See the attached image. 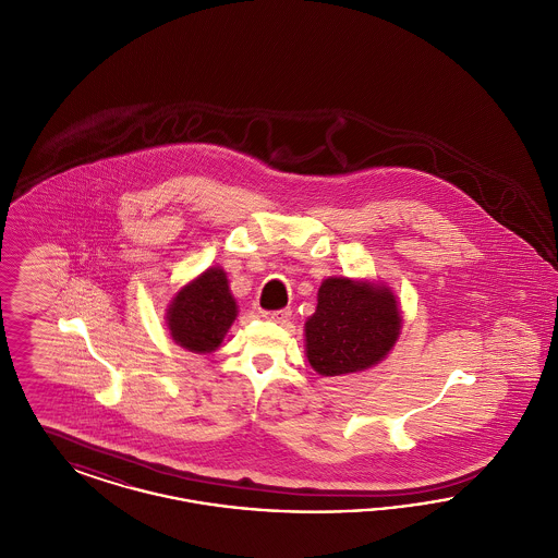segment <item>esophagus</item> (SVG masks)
<instances>
[{"mask_svg": "<svg viewBox=\"0 0 558 558\" xmlns=\"http://www.w3.org/2000/svg\"><path fill=\"white\" fill-rule=\"evenodd\" d=\"M264 318L269 322H276V324H287L291 318V310H276V312H264Z\"/></svg>", "mask_w": 558, "mask_h": 558, "instance_id": "esophagus-1", "label": "esophagus"}]
</instances>
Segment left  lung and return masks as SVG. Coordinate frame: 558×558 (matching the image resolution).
<instances>
[{"label": "left lung", "mask_w": 558, "mask_h": 558, "mask_svg": "<svg viewBox=\"0 0 558 558\" xmlns=\"http://www.w3.org/2000/svg\"><path fill=\"white\" fill-rule=\"evenodd\" d=\"M399 332L401 314L389 287L326 278L316 314L305 322V353L322 376L368 371L387 357Z\"/></svg>", "instance_id": "left-lung-1"}]
</instances>
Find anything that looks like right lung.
<instances>
[{
    "instance_id": "right-lung-1",
    "label": "right lung",
    "mask_w": 558,
    "mask_h": 558,
    "mask_svg": "<svg viewBox=\"0 0 558 558\" xmlns=\"http://www.w3.org/2000/svg\"><path fill=\"white\" fill-rule=\"evenodd\" d=\"M236 314L239 305L228 287L226 271L209 267L171 299L167 328L178 345L194 353H211L221 345Z\"/></svg>"
}]
</instances>
